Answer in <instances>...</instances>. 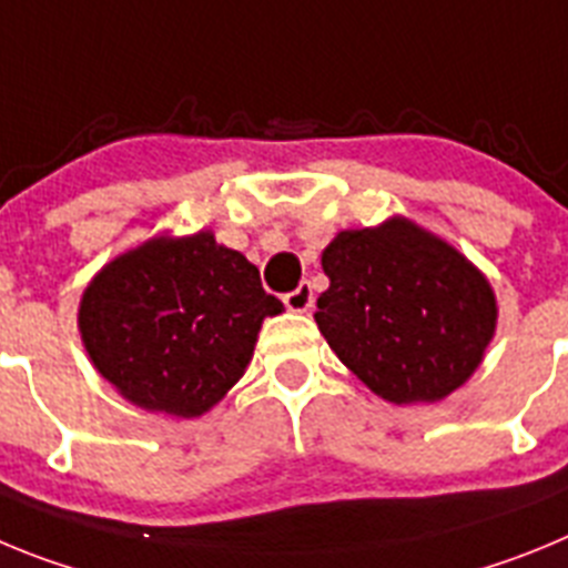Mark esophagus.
<instances>
[{"instance_id": "34e87169", "label": "esophagus", "mask_w": 568, "mask_h": 568, "mask_svg": "<svg viewBox=\"0 0 568 568\" xmlns=\"http://www.w3.org/2000/svg\"><path fill=\"white\" fill-rule=\"evenodd\" d=\"M284 304H287L290 313H310V307H313V287H310V281H301L293 293L284 295Z\"/></svg>"}]
</instances>
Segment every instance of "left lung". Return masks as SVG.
Returning a JSON list of instances; mask_svg holds the SVG:
<instances>
[{
  "mask_svg": "<svg viewBox=\"0 0 568 568\" xmlns=\"http://www.w3.org/2000/svg\"><path fill=\"white\" fill-rule=\"evenodd\" d=\"M329 349L389 404H435L475 375L498 327L489 278L404 215L341 230L321 253Z\"/></svg>",
  "mask_w": 568,
  "mask_h": 568,
  "instance_id": "obj_1",
  "label": "left lung"
}]
</instances>
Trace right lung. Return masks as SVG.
Here are the masks:
<instances>
[{"label": "right lung", "instance_id": "add662e5", "mask_svg": "<svg viewBox=\"0 0 568 568\" xmlns=\"http://www.w3.org/2000/svg\"><path fill=\"white\" fill-rule=\"evenodd\" d=\"M284 313L258 267L210 230L153 235L84 287L79 335L115 393L148 413L199 418L239 384L264 318Z\"/></svg>", "mask_w": 568, "mask_h": 568}]
</instances>
